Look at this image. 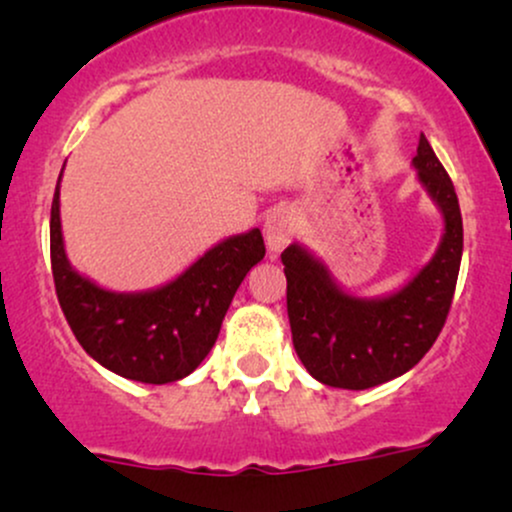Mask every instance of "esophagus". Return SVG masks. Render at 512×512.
<instances>
[{
  "mask_svg": "<svg viewBox=\"0 0 512 512\" xmlns=\"http://www.w3.org/2000/svg\"><path fill=\"white\" fill-rule=\"evenodd\" d=\"M295 217L291 209H274L264 221V243H267L269 255L276 257L291 243L295 236Z\"/></svg>",
  "mask_w": 512,
  "mask_h": 512,
  "instance_id": "obj_1",
  "label": "esophagus"
}]
</instances>
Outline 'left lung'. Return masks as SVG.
Listing matches in <instances>:
<instances>
[{
  "instance_id": "left-lung-1",
  "label": "left lung",
  "mask_w": 512,
  "mask_h": 512,
  "mask_svg": "<svg viewBox=\"0 0 512 512\" xmlns=\"http://www.w3.org/2000/svg\"><path fill=\"white\" fill-rule=\"evenodd\" d=\"M412 166L441 212L443 233L432 260L398 291L362 298L305 245L281 252L293 348L307 372L334 389H372L408 372L434 346L451 310L463 260L458 195L424 135Z\"/></svg>"
}]
</instances>
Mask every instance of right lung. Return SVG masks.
I'll use <instances>...</instances> for the list:
<instances>
[{
  "instance_id": "add662e5",
  "label": "right lung",
  "mask_w": 512,
  "mask_h": 512,
  "mask_svg": "<svg viewBox=\"0 0 512 512\" xmlns=\"http://www.w3.org/2000/svg\"><path fill=\"white\" fill-rule=\"evenodd\" d=\"M64 174V169H61ZM57 181L49 252L57 298L73 336L92 360L140 384H171L200 367L245 276L264 257L260 229L229 236L176 279L150 291L119 293L71 267L64 248Z\"/></svg>"
}]
</instances>
